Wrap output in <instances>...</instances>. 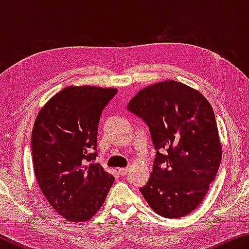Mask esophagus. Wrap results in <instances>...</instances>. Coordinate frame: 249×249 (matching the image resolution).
<instances>
[{
  "instance_id": "esophagus-1",
  "label": "esophagus",
  "mask_w": 249,
  "mask_h": 249,
  "mask_svg": "<svg viewBox=\"0 0 249 249\" xmlns=\"http://www.w3.org/2000/svg\"><path fill=\"white\" fill-rule=\"evenodd\" d=\"M119 172H120L121 176H126L129 172V169H128V168H120Z\"/></svg>"
}]
</instances>
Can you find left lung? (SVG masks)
<instances>
[{"mask_svg":"<svg viewBox=\"0 0 249 249\" xmlns=\"http://www.w3.org/2000/svg\"><path fill=\"white\" fill-rule=\"evenodd\" d=\"M127 109L148 126L156 149L142 196L160 216L188 215L204 199L221 163L212 107L199 91L166 80L141 90Z\"/></svg>","mask_w":249,"mask_h":249,"instance_id":"left-lung-1","label":"left lung"}]
</instances>
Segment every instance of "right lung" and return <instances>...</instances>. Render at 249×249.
Returning a JSON list of instances; mask_svg holds the SVG:
<instances>
[{"label":"right lung","instance_id":"add662e5","mask_svg":"<svg viewBox=\"0 0 249 249\" xmlns=\"http://www.w3.org/2000/svg\"><path fill=\"white\" fill-rule=\"evenodd\" d=\"M117 89L67 87L36 117L32 133L34 171L52 208L67 221L86 222L98 212L114 177L93 160L104 107Z\"/></svg>","mask_w":249,"mask_h":249}]
</instances>
